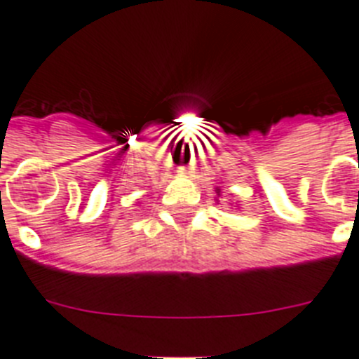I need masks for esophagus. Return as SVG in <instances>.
<instances>
[{"mask_svg": "<svg viewBox=\"0 0 359 359\" xmlns=\"http://www.w3.org/2000/svg\"><path fill=\"white\" fill-rule=\"evenodd\" d=\"M177 174H180V176H187V174H191V168L180 167V168H177Z\"/></svg>", "mask_w": 359, "mask_h": 359, "instance_id": "1", "label": "esophagus"}]
</instances>
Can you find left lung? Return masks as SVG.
<instances>
[{"instance_id":"1","label":"left lung","mask_w":359,"mask_h":359,"mask_svg":"<svg viewBox=\"0 0 359 359\" xmlns=\"http://www.w3.org/2000/svg\"><path fill=\"white\" fill-rule=\"evenodd\" d=\"M218 192H220V191H218Z\"/></svg>"}]
</instances>
